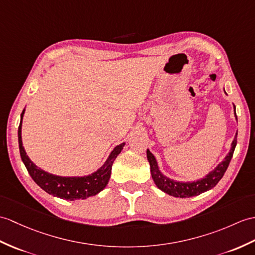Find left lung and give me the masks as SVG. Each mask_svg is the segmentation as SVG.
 Wrapping results in <instances>:
<instances>
[{
	"label": "left lung",
	"instance_id": "obj_1",
	"mask_svg": "<svg viewBox=\"0 0 255 255\" xmlns=\"http://www.w3.org/2000/svg\"><path fill=\"white\" fill-rule=\"evenodd\" d=\"M235 114H236V108H235ZM237 134L238 133H236V137L232 143V149H230V152L228 153V155L225 157L224 161L218 165L214 170L211 171L208 176H205L203 179L193 181V182H180V181H175L173 179L167 178L166 176H164L161 171H159L154 155H153L149 150H146V157H147V161L150 163L151 175H152L153 180L155 182V185L157 186L158 189H161V190L164 191L165 193L173 195V197H176V198L195 197V195H199L201 193L210 190L212 188H214L218 183V181L223 178L225 171L227 170L229 163L232 161L235 147L237 145Z\"/></svg>",
	"mask_w": 255,
	"mask_h": 255
}]
</instances>
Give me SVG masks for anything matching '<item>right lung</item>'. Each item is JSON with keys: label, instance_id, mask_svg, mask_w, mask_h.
<instances>
[{"label": "right lung", "instance_id": "add662e5", "mask_svg": "<svg viewBox=\"0 0 255 255\" xmlns=\"http://www.w3.org/2000/svg\"><path fill=\"white\" fill-rule=\"evenodd\" d=\"M23 112H25V110L21 113L20 124L18 127L19 152L22 162L25 164L28 173L31 176L33 181L49 194L70 201L78 199L84 200L102 191L110 180L112 165H113L117 155L122 152L124 145H125V142L115 146V149L112 151L103 166L98 169L96 173L85 177H61L52 175L35 166L26 155L21 141V122Z\"/></svg>", "mask_w": 255, "mask_h": 255}]
</instances>
